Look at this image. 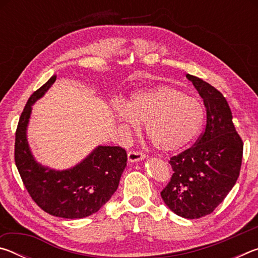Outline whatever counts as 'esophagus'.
<instances>
[{
    "label": "esophagus",
    "instance_id": "obj_1",
    "mask_svg": "<svg viewBox=\"0 0 258 258\" xmlns=\"http://www.w3.org/2000/svg\"><path fill=\"white\" fill-rule=\"evenodd\" d=\"M127 157H128V161H131V163H134V161H139V160L145 159L147 155L143 154L142 151L131 150V151H128Z\"/></svg>",
    "mask_w": 258,
    "mask_h": 258
}]
</instances>
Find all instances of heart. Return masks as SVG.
Wrapping results in <instances>:
<instances>
[{
	"mask_svg": "<svg viewBox=\"0 0 258 258\" xmlns=\"http://www.w3.org/2000/svg\"><path fill=\"white\" fill-rule=\"evenodd\" d=\"M115 118L138 130L146 123L148 138L157 149L177 151L198 137L205 118L203 103L168 84L139 90L130 95L127 104H113Z\"/></svg>",
	"mask_w": 258,
	"mask_h": 258,
	"instance_id": "b5f03b06",
	"label": "heart"
}]
</instances>
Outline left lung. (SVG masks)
<instances>
[{
    "label": "left lung",
    "mask_w": 258,
    "mask_h": 258,
    "mask_svg": "<svg viewBox=\"0 0 258 258\" xmlns=\"http://www.w3.org/2000/svg\"><path fill=\"white\" fill-rule=\"evenodd\" d=\"M186 78L204 99L206 125L194 146L169 159L174 173L160 195L176 215L194 220L213 213L235 184L243 142L224 95L202 78Z\"/></svg>",
    "instance_id": "left-lung-1"
}]
</instances>
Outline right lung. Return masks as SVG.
Wrapping results in <instances>:
<instances>
[{"label":"right lung","instance_id":"right-lung-1","mask_svg":"<svg viewBox=\"0 0 258 258\" xmlns=\"http://www.w3.org/2000/svg\"><path fill=\"white\" fill-rule=\"evenodd\" d=\"M53 75L30 95L18 121L15 161L26 190L43 211L62 218H83L97 213L117 190L127 155L121 147L100 146L68 171H53L38 165L30 154L26 127L32 104L53 84Z\"/></svg>","mask_w":258,"mask_h":258}]
</instances>
